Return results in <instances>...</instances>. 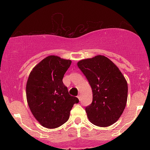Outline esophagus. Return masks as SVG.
I'll use <instances>...</instances> for the list:
<instances>
[{
	"label": "esophagus",
	"instance_id": "34e87169",
	"mask_svg": "<svg viewBox=\"0 0 150 150\" xmlns=\"http://www.w3.org/2000/svg\"><path fill=\"white\" fill-rule=\"evenodd\" d=\"M77 98L79 99V100H80V99H81V94H79V95L77 96Z\"/></svg>",
	"mask_w": 150,
	"mask_h": 150
}]
</instances>
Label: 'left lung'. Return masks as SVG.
Here are the masks:
<instances>
[{
  "mask_svg": "<svg viewBox=\"0 0 150 150\" xmlns=\"http://www.w3.org/2000/svg\"><path fill=\"white\" fill-rule=\"evenodd\" d=\"M77 66L88 80L92 102L85 107L93 124L106 127L118 120L128 98V84L118 67L108 58L97 56L79 61Z\"/></svg>",
  "mask_w": 150,
  "mask_h": 150,
  "instance_id": "left-lung-1",
  "label": "left lung"
}]
</instances>
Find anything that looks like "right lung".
<instances>
[{"instance_id": "right-lung-1", "label": "right lung", "mask_w": 150, "mask_h": 150, "mask_svg": "<svg viewBox=\"0 0 150 150\" xmlns=\"http://www.w3.org/2000/svg\"><path fill=\"white\" fill-rule=\"evenodd\" d=\"M70 60L49 56L32 70L26 86L28 105L34 118L47 128H56L69 119L73 105L79 102L70 96L63 82Z\"/></svg>"}]
</instances>
